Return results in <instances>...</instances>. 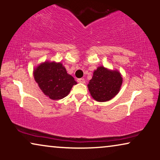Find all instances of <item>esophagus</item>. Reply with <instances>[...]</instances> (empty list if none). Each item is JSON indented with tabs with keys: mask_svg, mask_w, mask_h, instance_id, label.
Returning a JSON list of instances; mask_svg holds the SVG:
<instances>
[{
	"mask_svg": "<svg viewBox=\"0 0 160 160\" xmlns=\"http://www.w3.org/2000/svg\"><path fill=\"white\" fill-rule=\"evenodd\" d=\"M77 81H78V82H79V83H85V79H83V78H80V79H78Z\"/></svg>",
	"mask_w": 160,
	"mask_h": 160,
	"instance_id": "1",
	"label": "esophagus"
}]
</instances>
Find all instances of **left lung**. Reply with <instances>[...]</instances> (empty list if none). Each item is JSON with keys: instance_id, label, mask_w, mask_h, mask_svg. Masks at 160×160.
I'll return each instance as SVG.
<instances>
[{"instance_id": "left-lung-1", "label": "left lung", "mask_w": 160, "mask_h": 160, "mask_svg": "<svg viewBox=\"0 0 160 160\" xmlns=\"http://www.w3.org/2000/svg\"><path fill=\"white\" fill-rule=\"evenodd\" d=\"M122 81V77L118 70H110L100 66L94 71L88 87L95 101L105 102L110 101L118 93Z\"/></svg>"}]
</instances>
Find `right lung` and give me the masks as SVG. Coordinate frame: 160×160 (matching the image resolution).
I'll return each mask as SVG.
<instances>
[{"label":"right lung","mask_w":160,"mask_h":160,"mask_svg":"<svg viewBox=\"0 0 160 160\" xmlns=\"http://www.w3.org/2000/svg\"><path fill=\"white\" fill-rule=\"evenodd\" d=\"M34 77L42 91L52 100L62 99L77 84L62 64L55 62L40 64L34 69Z\"/></svg>","instance_id":"obj_1"}]
</instances>
